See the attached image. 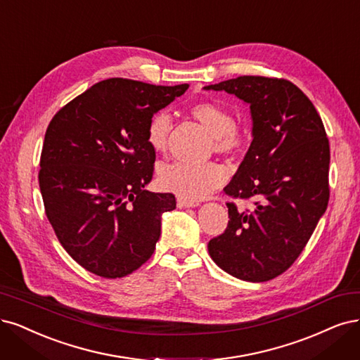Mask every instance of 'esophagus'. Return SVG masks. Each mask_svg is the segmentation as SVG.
<instances>
[{"mask_svg": "<svg viewBox=\"0 0 360 360\" xmlns=\"http://www.w3.org/2000/svg\"><path fill=\"white\" fill-rule=\"evenodd\" d=\"M200 202L198 201H192V200H184V198H177V207L180 208H192V207H198Z\"/></svg>", "mask_w": 360, "mask_h": 360, "instance_id": "obj_1", "label": "esophagus"}]
</instances>
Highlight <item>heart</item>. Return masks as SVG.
Wrapping results in <instances>:
<instances>
[{"instance_id": "obj_1", "label": "heart", "mask_w": 360, "mask_h": 360, "mask_svg": "<svg viewBox=\"0 0 360 360\" xmlns=\"http://www.w3.org/2000/svg\"><path fill=\"white\" fill-rule=\"evenodd\" d=\"M191 115L212 135L214 152L220 155H237L247 143V132L233 122L231 111L213 101L196 103ZM172 129V119L167 111H158L147 125V141L156 152H164ZM226 179V172L217 164L189 165L171 162L160 168L159 186L167 192L176 193L184 200H202Z\"/></svg>"}]
</instances>
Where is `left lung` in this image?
Wrapping results in <instances>:
<instances>
[{
  "mask_svg": "<svg viewBox=\"0 0 360 360\" xmlns=\"http://www.w3.org/2000/svg\"><path fill=\"white\" fill-rule=\"evenodd\" d=\"M250 105L253 141L225 193L256 200L240 212L228 202V228L208 253L228 274L268 281L290 268L329 201V140L316 107L292 82L241 76L205 86Z\"/></svg>",
  "mask_w": 360,
  "mask_h": 360,
  "instance_id": "obj_1",
  "label": "left lung"
}]
</instances>
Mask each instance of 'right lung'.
Masks as SVG:
<instances>
[{"label":"right lung","instance_id":"1","mask_svg":"<svg viewBox=\"0 0 360 360\" xmlns=\"http://www.w3.org/2000/svg\"><path fill=\"white\" fill-rule=\"evenodd\" d=\"M188 88L103 80L49 123L39 172L46 216L67 253L92 274L125 277L153 255L176 196L144 189L156 159L147 125Z\"/></svg>","mask_w":360,"mask_h":360}]
</instances>
